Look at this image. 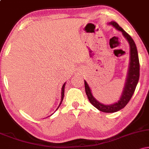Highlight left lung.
I'll return each mask as SVG.
<instances>
[{
    "mask_svg": "<svg viewBox=\"0 0 149 149\" xmlns=\"http://www.w3.org/2000/svg\"><path fill=\"white\" fill-rule=\"evenodd\" d=\"M109 24L112 25L116 29L122 32L123 36L125 38L126 40L129 42L130 47V66L129 69H128L125 84L123 91L120 98L117 102L113 104H110V105H105V104L100 103L93 97L88 83L85 80H84V82L85 93H86L90 103L95 108H97L98 110H100V111L105 113H114L123 109L130 102L133 94H134L139 78V57H138L137 49H136L134 41L130 36L127 33H126L116 22H109Z\"/></svg>",
    "mask_w": 149,
    "mask_h": 149,
    "instance_id": "1",
    "label": "left lung"
}]
</instances>
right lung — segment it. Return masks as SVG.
<instances>
[{"label":"right lung","instance_id":"add662e5","mask_svg":"<svg viewBox=\"0 0 149 149\" xmlns=\"http://www.w3.org/2000/svg\"><path fill=\"white\" fill-rule=\"evenodd\" d=\"M65 83L64 85H63V86H62V88H61V102H60V104H59V107H57V109H56V111L58 109V108H59V107H60V105H61V102H62V100H63V99H64V88H65Z\"/></svg>","mask_w":149,"mask_h":149}]
</instances>
